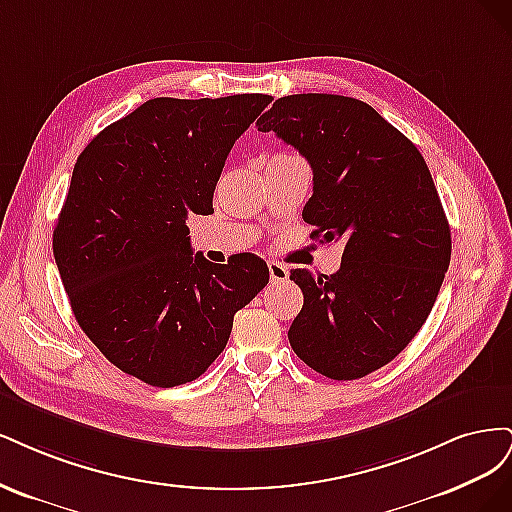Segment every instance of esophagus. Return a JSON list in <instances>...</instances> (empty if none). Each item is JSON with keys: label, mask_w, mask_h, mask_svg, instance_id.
Here are the masks:
<instances>
[{"label": "esophagus", "mask_w": 512, "mask_h": 512, "mask_svg": "<svg viewBox=\"0 0 512 512\" xmlns=\"http://www.w3.org/2000/svg\"><path fill=\"white\" fill-rule=\"evenodd\" d=\"M268 270H270L272 283H285V280L289 278V268L278 261H268Z\"/></svg>", "instance_id": "obj_1"}]
</instances>
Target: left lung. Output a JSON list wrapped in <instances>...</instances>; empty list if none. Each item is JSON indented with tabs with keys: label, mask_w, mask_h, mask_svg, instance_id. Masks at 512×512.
<instances>
[{
	"label": "left lung",
	"mask_w": 512,
	"mask_h": 512,
	"mask_svg": "<svg viewBox=\"0 0 512 512\" xmlns=\"http://www.w3.org/2000/svg\"><path fill=\"white\" fill-rule=\"evenodd\" d=\"M257 129L310 163V238L344 242L336 274L291 270L304 293L291 349L315 372L355 381L400 355L438 298L451 229L432 174L402 131L353 97H280Z\"/></svg>",
	"instance_id": "1"
}]
</instances>
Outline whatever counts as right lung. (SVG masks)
<instances>
[{
  "mask_svg": "<svg viewBox=\"0 0 512 512\" xmlns=\"http://www.w3.org/2000/svg\"><path fill=\"white\" fill-rule=\"evenodd\" d=\"M272 102L155 97L80 153L53 253L82 332L110 364L153 387L202 376L234 315L268 285L266 261L223 266L191 249L187 217L210 214L234 142Z\"/></svg>",
  "mask_w": 512,
  "mask_h": 512,
  "instance_id": "right-lung-1",
  "label": "right lung"
}]
</instances>
